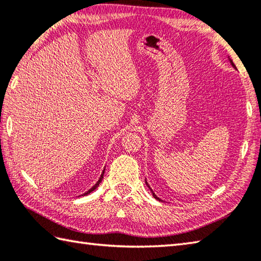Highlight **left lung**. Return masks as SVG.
<instances>
[{
  "label": "left lung",
  "instance_id": "1",
  "mask_svg": "<svg viewBox=\"0 0 261 261\" xmlns=\"http://www.w3.org/2000/svg\"><path fill=\"white\" fill-rule=\"evenodd\" d=\"M228 60H229V62H230V65H232V66H233V68H235V69H237V67H235V65H234V63H233V61H232V60H230V59H229V57H228ZM145 184H146V186H147V188H149V189L151 190V188H150V185H149V184H147V181H146V180H145ZM151 192H152V195H153V198H154V199H156V200H159V201H161V200H160V199L158 198V196H156V195L154 194V192H153V191H152V190H151Z\"/></svg>",
  "mask_w": 261,
  "mask_h": 261
}]
</instances>
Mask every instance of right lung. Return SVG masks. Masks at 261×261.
<instances>
[{
	"instance_id": "1",
	"label": "right lung",
	"mask_w": 261,
	"mask_h": 261,
	"mask_svg": "<svg viewBox=\"0 0 261 261\" xmlns=\"http://www.w3.org/2000/svg\"><path fill=\"white\" fill-rule=\"evenodd\" d=\"M103 175H105V169H103V171H102V174H101V177H100V178H99V180H97L96 181V184L94 185V186H93V188L92 189H90V190H88L87 192H85V193L84 194H83V195H87V194H90L91 193V192H93V191H94L96 188H97V186H99L100 185V183H101V181H102V179H103Z\"/></svg>"
}]
</instances>
